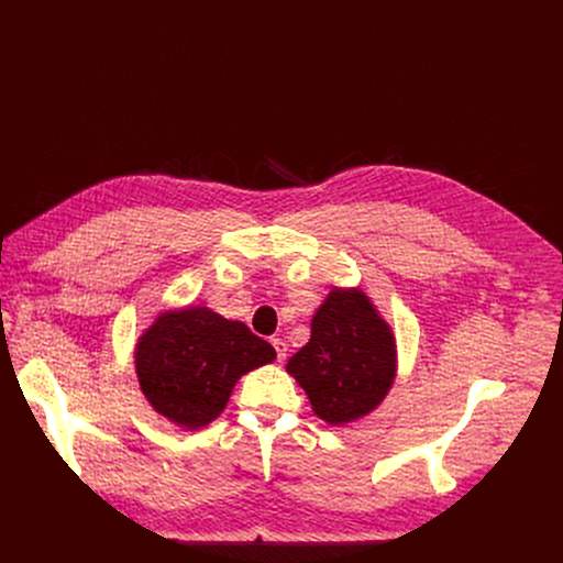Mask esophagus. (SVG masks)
<instances>
[{
  "instance_id": "34e87169",
  "label": "esophagus",
  "mask_w": 563,
  "mask_h": 563,
  "mask_svg": "<svg viewBox=\"0 0 563 563\" xmlns=\"http://www.w3.org/2000/svg\"><path fill=\"white\" fill-rule=\"evenodd\" d=\"M272 345L276 350V356H278V363H283L287 358V343L283 339H272Z\"/></svg>"
}]
</instances>
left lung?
<instances>
[{
  "instance_id": "8db88e82",
  "label": "left lung",
  "mask_w": 563,
  "mask_h": 563,
  "mask_svg": "<svg viewBox=\"0 0 563 563\" xmlns=\"http://www.w3.org/2000/svg\"><path fill=\"white\" fill-rule=\"evenodd\" d=\"M287 372L311 410L330 426L374 412L396 378V341L387 320L358 287H334L311 318V339Z\"/></svg>"
}]
</instances>
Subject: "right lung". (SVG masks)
<instances>
[{
    "label": "right lung",
    "mask_w": 563,
    "mask_h": 563,
    "mask_svg": "<svg viewBox=\"0 0 563 563\" xmlns=\"http://www.w3.org/2000/svg\"><path fill=\"white\" fill-rule=\"evenodd\" d=\"M133 356L148 406L194 432L218 419L238 378L272 363L276 350L240 320L209 307H185L159 313Z\"/></svg>",
    "instance_id": "1"
}]
</instances>
